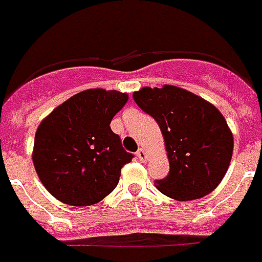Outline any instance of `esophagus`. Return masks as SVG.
<instances>
[{
    "label": "esophagus",
    "mask_w": 262,
    "mask_h": 262,
    "mask_svg": "<svg viewBox=\"0 0 262 262\" xmlns=\"http://www.w3.org/2000/svg\"><path fill=\"white\" fill-rule=\"evenodd\" d=\"M137 157H138L139 160L142 161V163H145V161L147 160V153L145 152V149H142V147H141L138 152H137Z\"/></svg>",
    "instance_id": "esophagus-1"
}]
</instances>
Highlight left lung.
<instances>
[{"mask_svg": "<svg viewBox=\"0 0 262 262\" xmlns=\"http://www.w3.org/2000/svg\"><path fill=\"white\" fill-rule=\"evenodd\" d=\"M133 96L156 120L164 138L170 172L155 186L180 202L211 193L227 174L233 152V135L221 112L176 85L143 86Z\"/></svg>", "mask_w": 262, "mask_h": 262, "instance_id": "left-lung-1", "label": "left lung"}]
</instances>
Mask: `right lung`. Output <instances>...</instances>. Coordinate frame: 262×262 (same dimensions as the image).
Returning <instances> with one entry per match:
<instances>
[{"label": "right lung", "mask_w": 262, "mask_h": 262, "mask_svg": "<svg viewBox=\"0 0 262 262\" xmlns=\"http://www.w3.org/2000/svg\"><path fill=\"white\" fill-rule=\"evenodd\" d=\"M128 101L125 92L85 90L55 107L35 131L33 163L41 184L69 206L99 203L133 160L110 128Z\"/></svg>", "instance_id": "1"}]
</instances>
